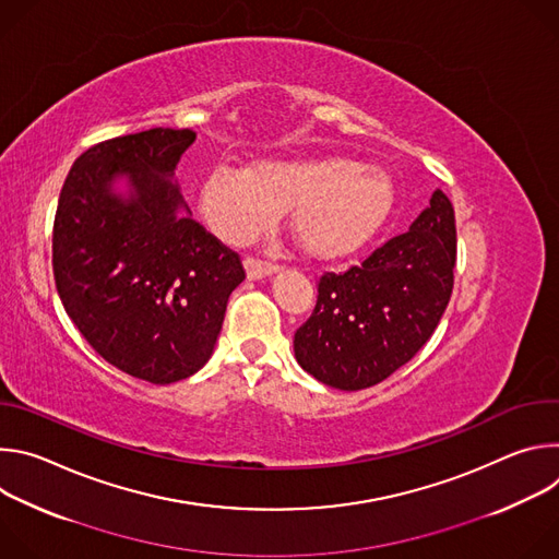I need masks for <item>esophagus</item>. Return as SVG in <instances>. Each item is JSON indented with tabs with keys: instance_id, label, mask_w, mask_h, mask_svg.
I'll use <instances>...</instances> for the list:
<instances>
[{
	"instance_id": "obj_1",
	"label": "esophagus",
	"mask_w": 559,
	"mask_h": 559,
	"mask_svg": "<svg viewBox=\"0 0 559 559\" xmlns=\"http://www.w3.org/2000/svg\"><path fill=\"white\" fill-rule=\"evenodd\" d=\"M243 265H246V272H248V278H250V281H261V278L272 276V274L278 272V265L263 263V261H259V259H246Z\"/></svg>"
}]
</instances>
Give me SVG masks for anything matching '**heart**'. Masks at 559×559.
<instances>
[{
	"instance_id": "obj_1",
	"label": "heart",
	"mask_w": 559,
	"mask_h": 559,
	"mask_svg": "<svg viewBox=\"0 0 559 559\" xmlns=\"http://www.w3.org/2000/svg\"><path fill=\"white\" fill-rule=\"evenodd\" d=\"M393 203L389 179L345 156L270 158L252 173L218 166L201 186V212L229 243H248L287 210L296 243L316 259L362 248Z\"/></svg>"
}]
</instances>
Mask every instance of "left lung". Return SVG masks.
Wrapping results in <instances>:
<instances>
[{
	"label": "left lung",
	"instance_id": "left-lung-1",
	"mask_svg": "<svg viewBox=\"0 0 559 559\" xmlns=\"http://www.w3.org/2000/svg\"><path fill=\"white\" fill-rule=\"evenodd\" d=\"M455 214L442 190L405 234L345 274H323L309 321L294 334L298 365L343 391L373 386L436 332L453 289Z\"/></svg>",
	"mask_w": 559,
	"mask_h": 559
}]
</instances>
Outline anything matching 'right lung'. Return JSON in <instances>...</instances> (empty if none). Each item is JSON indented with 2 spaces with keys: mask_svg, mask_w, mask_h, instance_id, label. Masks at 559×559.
I'll use <instances>...</instances> for the list:
<instances>
[{
  "mask_svg": "<svg viewBox=\"0 0 559 559\" xmlns=\"http://www.w3.org/2000/svg\"><path fill=\"white\" fill-rule=\"evenodd\" d=\"M192 130L152 128L88 147L52 227V270L70 321L110 365L152 384L212 356L241 259L192 218L175 170Z\"/></svg>",
  "mask_w": 559,
  "mask_h": 559,
  "instance_id": "add662e5",
  "label": "right lung"
}]
</instances>
